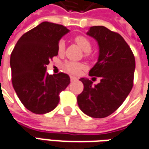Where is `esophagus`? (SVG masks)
<instances>
[{
  "label": "esophagus",
  "instance_id": "34e87169",
  "mask_svg": "<svg viewBox=\"0 0 149 149\" xmlns=\"http://www.w3.org/2000/svg\"><path fill=\"white\" fill-rule=\"evenodd\" d=\"M70 80H71V81H74L77 80V77H75L73 76H71V77H70Z\"/></svg>",
  "mask_w": 149,
  "mask_h": 149
}]
</instances>
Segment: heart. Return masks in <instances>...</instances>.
<instances>
[{
    "label": "heart",
    "instance_id": "obj_1",
    "mask_svg": "<svg viewBox=\"0 0 149 149\" xmlns=\"http://www.w3.org/2000/svg\"><path fill=\"white\" fill-rule=\"evenodd\" d=\"M74 41L76 44L79 46L81 49L84 51V56L86 58H90L91 56V43L89 39L86 36L83 35H78L75 37ZM58 52L61 55L65 52V41L63 39H60L58 44ZM63 68L64 70L70 74L77 75L79 74L80 72L85 68L84 64L77 62H72V61H67L63 63Z\"/></svg>",
    "mask_w": 149,
    "mask_h": 149
}]
</instances>
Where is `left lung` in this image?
I'll return each mask as SVG.
<instances>
[{
	"mask_svg": "<svg viewBox=\"0 0 149 149\" xmlns=\"http://www.w3.org/2000/svg\"><path fill=\"white\" fill-rule=\"evenodd\" d=\"M87 34L96 39L100 49L98 62L89 75L100 77V82L93 86L91 80L81 78L84 89L77 104L86 115L105 118L122 105L132 90L135 58L120 33L105 26H92Z\"/></svg>",
	"mask_w": 149,
	"mask_h": 149,
	"instance_id": "obj_1",
	"label": "left lung"
}]
</instances>
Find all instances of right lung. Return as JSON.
I'll use <instances>...</instances> for the list:
<instances>
[{"instance_id": "obj_1", "label": "right lung", "mask_w": 149, "mask_h": 149, "mask_svg": "<svg viewBox=\"0 0 149 149\" xmlns=\"http://www.w3.org/2000/svg\"><path fill=\"white\" fill-rule=\"evenodd\" d=\"M68 31L62 24L43 22L24 33L11 53L14 89L24 106L34 114H45L56 108L60 92L69 85L66 73H46L49 60L58 55L59 39Z\"/></svg>"}]
</instances>
